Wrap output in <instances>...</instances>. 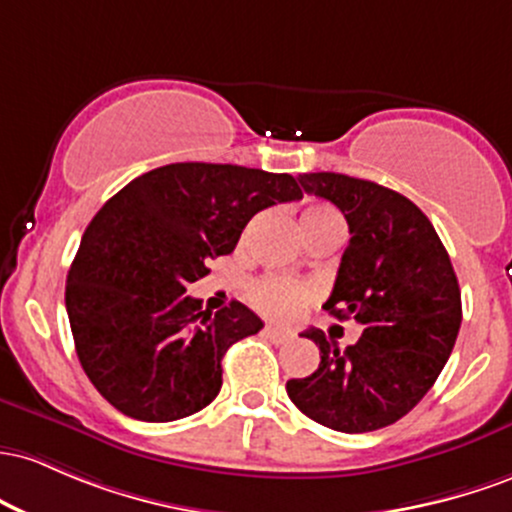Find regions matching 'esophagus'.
<instances>
[{"label": "esophagus", "mask_w": 512, "mask_h": 512, "mask_svg": "<svg viewBox=\"0 0 512 512\" xmlns=\"http://www.w3.org/2000/svg\"><path fill=\"white\" fill-rule=\"evenodd\" d=\"M263 333H266V338L268 341H273L275 346H280V343H287L290 341V331H283V329H278V326H266V329H263Z\"/></svg>", "instance_id": "esophagus-1"}]
</instances>
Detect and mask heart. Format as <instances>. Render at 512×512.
Returning <instances> with one entry per match:
<instances>
[{
  "mask_svg": "<svg viewBox=\"0 0 512 512\" xmlns=\"http://www.w3.org/2000/svg\"><path fill=\"white\" fill-rule=\"evenodd\" d=\"M331 225H343L341 215H338L331 205L317 203V205H309V208L302 212L304 234L317 232V229H324ZM251 297H254L256 307L261 309L263 314H268V317L292 319L300 314L302 304L309 297V292L304 290L302 285L290 283V280L268 278V280H261V283L254 287Z\"/></svg>",
  "mask_w": 512,
  "mask_h": 512,
  "instance_id": "obj_1",
  "label": "heart"
}]
</instances>
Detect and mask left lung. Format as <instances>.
Here are the masks:
<instances>
[{"label":"left lung","instance_id":"obj_1","mask_svg":"<svg viewBox=\"0 0 512 512\" xmlns=\"http://www.w3.org/2000/svg\"><path fill=\"white\" fill-rule=\"evenodd\" d=\"M307 193L331 200L350 229L324 309L363 324L341 350L309 329L321 350L317 370L287 382L304 416L341 433H370L404 418L455 348L462 295L450 256L433 225L409 198L346 174H300Z\"/></svg>","mask_w":512,"mask_h":512}]
</instances>
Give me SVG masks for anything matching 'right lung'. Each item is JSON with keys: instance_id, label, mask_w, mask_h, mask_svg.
<instances>
[{"instance_id": "add662e5", "label": "right lung", "mask_w": 512, "mask_h": 512, "mask_svg": "<svg viewBox=\"0 0 512 512\" xmlns=\"http://www.w3.org/2000/svg\"><path fill=\"white\" fill-rule=\"evenodd\" d=\"M300 198L290 174L181 162L137 176L96 212L65 304L79 363L108 404L166 423L220 394L229 346L263 321L241 302L212 314L186 287L232 254L256 212Z\"/></svg>"}]
</instances>
